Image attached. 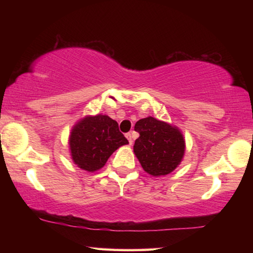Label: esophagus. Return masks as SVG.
<instances>
[{"instance_id": "1", "label": "esophagus", "mask_w": 253, "mask_h": 253, "mask_svg": "<svg viewBox=\"0 0 253 253\" xmlns=\"http://www.w3.org/2000/svg\"><path fill=\"white\" fill-rule=\"evenodd\" d=\"M126 137H127L128 142H129V144L131 145L132 144V138H134V136H132L131 132H128V134H126Z\"/></svg>"}]
</instances>
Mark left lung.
<instances>
[{
	"mask_svg": "<svg viewBox=\"0 0 253 253\" xmlns=\"http://www.w3.org/2000/svg\"><path fill=\"white\" fill-rule=\"evenodd\" d=\"M139 137L134 154L143 169L155 177L172 173L181 164L185 153V139L179 128L148 116L135 124Z\"/></svg>",
	"mask_w": 253,
	"mask_h": 253,
	"instance_id": "obj_1",
	"label": "left lung"
}]
</instances>
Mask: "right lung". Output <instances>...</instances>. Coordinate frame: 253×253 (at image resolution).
Masks as SVG:
<instances>
[{
	"instance_id": "obj_1",
	"label": "right lung",
	"mask_w": 253,
	"mask_h": 253,
	"mask_svg": "<svg viewBox=\"0 0 253 253\" xmlns=\"http://www.w3.org/2000/svg\"><path fill=\"white\" fill-rule=\"evenodd\" d=\"M127 144L117 122L101 114L79 119L69 135L72 162L89 173L104 168L111 154Z\"/></svg>"
}]
</instances>
